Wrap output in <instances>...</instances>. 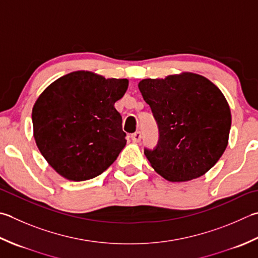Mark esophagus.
<instances>
[{"label":"esophagus","mask_w":258,"mask_h":258,"mask_svg":"<svg viewBox=\"0 0 258 258\" xmlns=\"http://www.w3.org/2000/svg\"><path fill=\"white\" fill-rule=\"evenodd\" d=\"M131 138H132V141L133 142H135V143H138V142H140L141 141V139H142V134H141V132H135L134 134H132V136H131Z\"/></svg>","instance_id":"esophagus-1"}]
</instances>
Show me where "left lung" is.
<instances>
[{"mask_svg": "<svg viewBox=\"0 0 258 258\" xmlns=\"http://www.w3.org/2000/svg\"><path fill=\"white\" fill-rule=\"evenodd\" d=\"M140 92L159 128L155 148L144 149L152 168L172 182L204 175L228 144L229 105L204 76L184 73L165 79H143Z\"/></svg>", "mask_w": 258, "mask_h": 258, "instance_id": "1", "label": "left lung"}]
</instances>
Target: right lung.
<instances>
[{
	"label": "right lung",
	"mask_w": 258,
	"mask_h": 258,
	"mask_svg": "<svg viewBox=\"0 0 258 258\" xmlns=\"http://www.w3.org/2000/svg\"><path fill=\"white\" fill-rule=\"evenodd\" d=\"M127 87V79L75 72L39 96L32 109L34 140L60 175L73 181L93 179L117 159L126 133L114 104Z\"/></svg>",
	"instance_id": "1"
}]
</instances>
